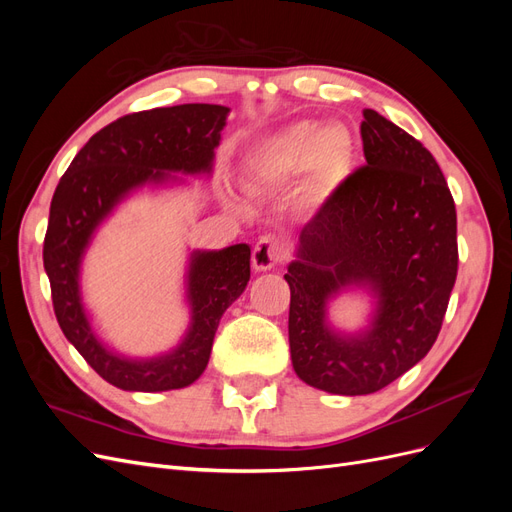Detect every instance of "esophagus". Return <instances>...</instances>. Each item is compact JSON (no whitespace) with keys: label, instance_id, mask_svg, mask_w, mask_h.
<instances>
[{"label":"esophagus","instance_id":"1","mask_svg":"<svg viewBox=\"0 0 512 512\" xmlns=\"http://www.w3.org/2000/svg\"><path fill=\"white\" fill-rule=\"evenodd\" d=\"M284 258H286L284 243L273 235H265V237L258 239V243L254 247L252 265H254L256 271H269L277 265H282Z\"/></svg>","mask_w":512,"mask_h":512}]
</instances>
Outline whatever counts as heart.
<instances>
[{
	"instance_id": "obj_1",
	"label": "heart",
	"mask_w": 512,
	"mask_h": 512,
	"mask_svg": "<svg viewBox=\"0 0 512 512\" xmlns=\"http://www.w3.org/2000/svg\"><path fill=\"white\" fill-rule=\"evenodd\" d=\"M350 162V143L344 132L322 130L314 134L309 126H292L277 134L252 158V175L258 181L277 183L307 170L305 200L320 203Z\"/></svg>"
}]
</instances>
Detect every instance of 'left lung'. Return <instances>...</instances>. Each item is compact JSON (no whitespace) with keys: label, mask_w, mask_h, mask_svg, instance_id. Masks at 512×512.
I'll list each match as a JSON object with an SVG mask.
<instances>
[{"label":"left lung","mask_w":512,"mask_h":512,"mask_svg":"<svg viewBox=\"0 0 512 512\" xmlns=\"http://www.w3.org/2000/svg\"><path fill=\"white\" fill-rule=\"evenodd\" d=\"M365 164L337 185L299 235L290 286L292 367L309 386L369 395L431 350L457 280V211L442 170L406 130L365 108ZM346 285L379 294L372 329L337 336L326 301Z\"/></svg>","instance_id":"obj_1"}]
</instances>
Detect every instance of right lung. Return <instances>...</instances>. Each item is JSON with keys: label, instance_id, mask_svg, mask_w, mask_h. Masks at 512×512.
Returning a JSON list of instances; mask_svg holds the SVG:
<instances>
[{"label": "right lung", "instance_id": "right-lung-1", "mask_svg": "<svg viewBox=\"0 0 512 512\" xmlns=\"http://www.w3.org/2000/svg\"><path fill=\"white\" fill-rule=\"evenodd\" d=\"M226 115L228 108L220 104L123 115L89 138L57 183L42 247L55 316L68 342L117 389L156 393L192 384L209 363L222 314L250 282V245L194 252L188 275L190 333L177 350L151 361L108 352L89 327L79 292L85 245L119 198L145 181H164L162 170L209 173Z\"/></svg>", "mask_w": 512, "mask_h": 512}]
</instances>
